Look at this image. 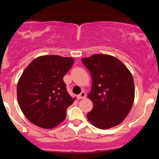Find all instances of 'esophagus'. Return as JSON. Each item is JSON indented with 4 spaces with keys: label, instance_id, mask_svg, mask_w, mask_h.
I'll return each instance as SVG.
<instances>
[{
    "label": "esophagus",
    "instance_id": "1",
    "mask_svg": "<svg viewBox=\"0 0 159 159\" xmlns=\"http://www.w3.org/2000/svg\"><path fill=\"white\" fill-rule=\"evenodd\" d=\"M78 98L79 99H85L86 98V93L82 92L80 95H78Z\"/></svg>",
    "mask_w": 159,
    "mask_h": 159
}]
</instances>
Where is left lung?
<instances>
[{"mask_svg":"<svg viewBox=\"0 0 159 159\" xmlns=\"http://www.w3.org/2000/svg\"><path fill=\"white\" fill-rule=\"evenodd\" d=\"M82 62L90 72L92 89L88 98L93 103L86 114L100 129L120 125L128 115L134 100V83L131 72L114 56L94 54Z\"/></svg>","mask_w":159,"mask_h":159,"instance_id":"left-lung-1","label":"left lung"}]
</instances>
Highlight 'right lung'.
<instances>
[{
  "instance_id": "right-lung-1",
  "label": "right lung",
  "mask_w": 159,
  "mask_h": 159,
  "mask_svg": "<svg viewBox=\"0 0 159 159\" xmlns=\"http://www.w3.org/2000/svg\"><path fill=\"white\" fill-rule=\"evenodd\" d=\"M74 59L55 55L35 58L21 74L17 86L20 108L38 127L52 129L65 120L66 109L74 102L67 92L63 76Z\"/></svg>"
}]
</instances>
